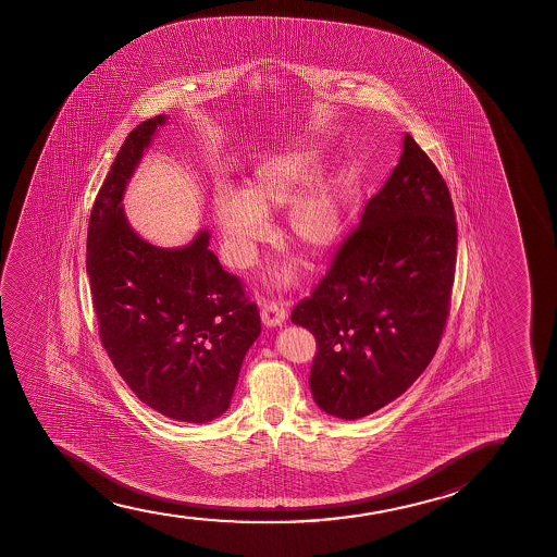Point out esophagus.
<instances>
[{"mask_svg":"<svg viewBox=\"0 0 557 557\" xmlns=\"http://www.w3.org/2000/svg\"><path fill=\"white\" fill-rule=\"evenodd\" d=\"M260 318H262V323H264L267 327H277V325H282L285 318H287V312H285L283 305H277V302H264V305L260 306Z\"/></svg>","mask_w":557,"mask_h":557,"instance_id":"obj_1","label":"esophagus"}]
</instances>
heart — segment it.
<instances>
[{"label": "heart", "mask_w": 557, "mask_h": 557, "mask_svg": "<svg viewBox=\"0 0 557 557\" xmlns=\"http://www.w3.org/2000/svg\"><path fill=\"white\" fill-rule=\"evenodd\" d=\"M320 163V150L297 148L260 163L244 194L230 188L214 191V221L221 230L226 257L234 267L251 264L257 244L267 236L264 216L287 206H290L287 213L289 237L306 251L315 255L329 251L341 239L350 173L336 169L311 185ZM293 275L290 268H283L277 283L287 285Z\"/></svg>", "instance_id": "b5f03b06"}]
</instances>
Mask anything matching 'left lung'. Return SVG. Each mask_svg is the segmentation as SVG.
I'll use <instances>...</instances> for the list:
<instances>
[{
    "instance_id": "1",
    "label": "left lung",
    "mask_w": 557,
    "mask_h": 557,
    "mask_svg": "<svg viewBox=\"0 0 557 557\" xmlns=\"http://www.w3.org/2000/svg\"><path fill=\"white\" fill-rule=\"evenodd\" d=\"M457 222L447 184L414 138L312 297L290 313L315 336L321 411L363 419L401 396L434 358L449 315Z\"/></svg>"
}]
</instances>
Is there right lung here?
<instances>
[{"instance_id":"1","label":"right lung","mask_w":557,"mask_h":557,"mask_svg":"<svg viewBox=\"0 0 557 557\" xmlns=\"http://www.w3.org/2000/svg\"><path fill=\"white\" fill-rule=\"evenodd\" d=\"M165 123L156 115L125 138L92 206L85 264L115 371L153 411L203 424L228 411L260 315L209 249V230L183 247H158L125 216V188Z\"/></svg>"}]
</instances>
